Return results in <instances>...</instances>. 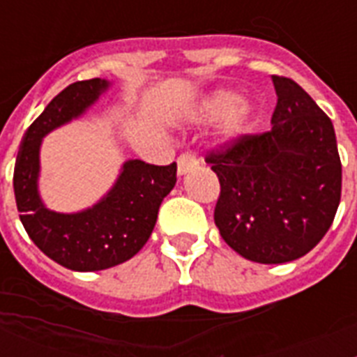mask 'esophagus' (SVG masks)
Returning <instances> with one entry per match:
<instances>
[{
  "instance_id": "1",
  "label": "esophagus",
  "mask_w": 357,
  "mask_h": 357,
  "mask_svg": "<svg viewBox=\"0 0 357 357\" xmlns=\"http://www.w3.org/2000/svg\"><path fill=\"white\" fill-rule=\"evenodd\" d=\"M200 165V159L196 155V151H185L181 155L178 157V174L179 176H183L187 174L189 170L196 168Z\"/></svg>"
}]
</instances>
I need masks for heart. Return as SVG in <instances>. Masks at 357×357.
Returning a JSON list of instances; mask_svg holds the SVG:
<instances>
[{
	"label": "heart",
	"instance_id": "heart-1",
	"mask_svg": "<svg viewBox=\"0 0 357 357\" xmlns=\"http://www.w3.org/2000/svg\"><path fill=\"white\" fill-rule=\"evenodd\" d=\"M241 105V98L235 94V92H218L217 96H213V100L209 102V113L213 116H228V114H234L235 111ZM244 120H246V113H237L235 114L234 126H243Z\"/></svg>",
	"mask_w": 357,
	"mask_h": 357
}]
</instances>
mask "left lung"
I'll return each mask as SVG.
<instances>
[{"label": "left lung", "instance_id": "8db88e82", "mask_svg": "<svg viewBox=\"0 0 357 357\" xmlns=\"http://www.w3.org/2000/svg\"><path fill=\"white\" fill-rule=\"evenodd\" d=\"M272 128L207 151L220 181L215 224L244 259L278 265L313 250L341 202V159L332 120L307 92L272 75Z\"/></svg>", "mask_w": 357, "mask_h": 357}]
</instances>
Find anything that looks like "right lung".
<instances>
[{"instance_id":"obj_1","label":"right lung","mask_w":357,"mask_h":357,"mask_svg":"<svg viewBox=\"0 0 357 357\" xmlns=\"http://www.w3.org/2000/svg\"><path fill=\"white\" fill-rule=\"evenodd\" d=\"M107 86L94 77L59 92L25 131L14 165V196L25 231L50 259L70 271H103L131 259L150 238L159 206L176 185V162L157 167L135 159L91 209L64 215L44 207L36 190L42 137L85 113Z\"/></svg>"}]
</instances>
